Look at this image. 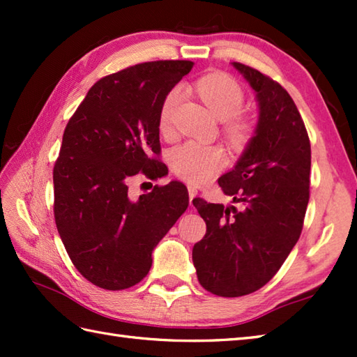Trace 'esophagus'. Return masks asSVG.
<instances>
[{
    "label": "esophagus",
    "instance_id": "obj_1",
    "mask_svg": "<svg viewBox=\"0 0 357 357\" xmlns=\"http://www.w3.org/2000/svg\"><path fill=\"white\" fill-rule=\"evenodd\" d=\"M196 193H198V192H196L195 187H188V199H190V204L193 202ZM192 206H193V204H192Z\"/></svg>",
    "mask_w": 357,
    "mask_h": 357
}]
</instances>
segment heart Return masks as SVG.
Returning <instances> with one entry per match:
<instances>
[{
  "mask_svg": "<svg viewBox=\"0 0 357 357\" xmlns=\"http://www.w3.org/2000/svg\"><path fill=\"white\" fill-rule=\"evenodd\" d=\"M196 92L213 115L225 121L224 135L234 147H244L255 133V123L247 116H241L244 107V90L236 79L225 73H210L196 82ZM183 98L179 87L172 89L165 95L159 110V128L170 133L176 109ZM172 164L174 173L190 184H206L221 172L227 158L221 147L201 146L188 142L173 151Z\"/></svg>",
  "mask_w": 357,
  "mask_h": 357,
  "instance_id": "1",
  "label": "heart"
}]
</instances>
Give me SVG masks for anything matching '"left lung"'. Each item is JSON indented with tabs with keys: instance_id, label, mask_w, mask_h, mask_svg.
Segmentation results:
<instances>
[{
	"instance_id": "1",
	"label": "left lung",
	"mask_w": 357,
	"mask_h": 357,
	"mask_svg": "<svg viewBox=\"0 0 357 357\" xmlns=\"http://www.w3.org/2000/svg\"><path fill=\"white\" fill-rule=\"evenodd\" d=\"M233 66L259 104L256 135L234 169L218 179L241 207L193 199L207 225L193 247L196 275L222 298L259 290L290 255L304 227L312 167L307 128L287 90L253 67Z\"/></svg>"
}]
</instances>
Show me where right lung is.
Here are the masks:
<instances>
[{
    "label": "right lung",
    "mask_w": 357,
    "mask_h": 357,
    "mask_svg": "<svg viewBox=\"0 0 357 357\" xmlns=\"http://www.w3.org/2000/svg\"><path fill=\"white\" fill-rule=\"evenodd\" d=\"M192 67L165 59L107 75L66 126L53 167V215L75 268L104 290H124L146 278L153 248L188 207L178 181L136 201L128 183L139 173L167 174L159 159V110Z\"/></svg>",
    "instance_id": "obj_1"
}]
</instances>
